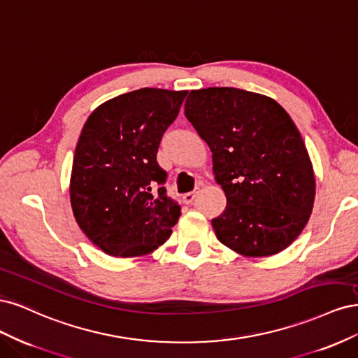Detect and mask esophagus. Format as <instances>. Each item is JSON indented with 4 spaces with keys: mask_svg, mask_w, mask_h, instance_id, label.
<instances>
[{
    "mask_svg": "<svg viewBox=\"0 0 358 358\" xmlns=\"http://www.w3.org/2000/svg\"><path fill=\"white\" fill-rule=\"evenodd\" d=\"M199 188H196L194 191H191V192H187V194H183L182 196V200H183V203L185 204H191L192 201H194V199L197 197V194H199Z\"/></svg>",
    "mask_w": 358,
    "mask_h": 358,
    "instance_id": "esophagus-1",
    "label": "esophagus"
}]
</instances>
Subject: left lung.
I'll use <instances>...</instances> for the list:
<instances>
[{
	"instance_id": "1",
	"label": "left lung",
	"mask_w": 358,
	"mask_h": 358,
	"mask_svg": "<svg viewBox=\"0 0 358 358\" xmlns=\"http://www.w3.org/2000/svg\"><path fill=\"white\" fill-rule=\"evenodd\" d=\"M185 116L212 150L225 210L212 220L218 241L245 257L284 251L305 229L315 175L305 142L280 104L237 88L191 91Z\"/></svg>"
}]
</instances>
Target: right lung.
<instances>
[{"instance_id": "right-lung-1", "label": "right lung", "mask_w": 358, "mask_h": 358, "mask_svg": "<svg viewBox=\"0 0 358 358\" xmlns=\"http://www.w3.org/2000/svg\"><path fill=\"white\" fill-rule=\"evenodd\" d=\"M188 91L142 88L100 104L76 145L70 201L76 222L103 252L142 257L164 243L180 208L157 188L167 173L157 162L162 134Z\"/></svg>"}]
</instances>
